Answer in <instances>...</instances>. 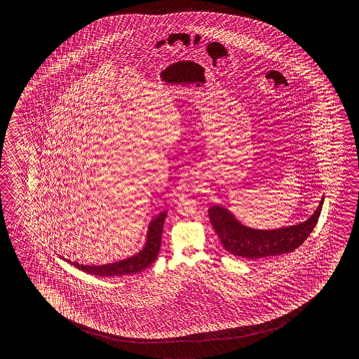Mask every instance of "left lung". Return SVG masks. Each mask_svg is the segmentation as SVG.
<instances>
[{
    "label": "left lung",
    "mask_w": 359,
    "mask_h": 359,
    "mask_svg": "<svg viewBox=\"0 0 359 359\" xmlns=\"http://www.w3.org/2000/svg\"><path fill=\"white\" fill-rule=\"evenodd\" d=\"M323 198L316 212L303 223L277 229H255L237 221L226 208L212 206L209 218L227 252L248 259H258L294 252L312 233L320 218Z\"/></svg>",
    "instance_id": "left-lung-1"
}]
</instances>
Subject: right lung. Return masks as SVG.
<instances>
[{"mask_svg": "<svg viewBox=\"0 0 359 359\" xmlns=\"http://www.w3.org/2000/svg\"><path fill=\"white\" fill-rule=\"evenodd\" d=\"M167 217V212L159 214L156 218L150 222L147 236H146V244L141 252L136 255L127 258V259L119 260L115 263H109L104 266H83L78 264L76 262L67 260L74 267L83 271L86 273L92 276H100V277H114V276L133 275L144 271L149 266L153 264L154 260L156 259L161 245V232H163V224Z\"/></svg>", "mask_w": 359, "mask_h": 359, "instance_id": "right-lung-1", "label": "right lung"}]
</instances>
